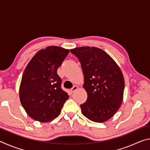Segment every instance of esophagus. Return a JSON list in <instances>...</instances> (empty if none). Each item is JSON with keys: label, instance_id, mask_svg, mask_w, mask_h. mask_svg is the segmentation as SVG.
Listing matches in <instances>:
<instances>
[{"label": "esophagus", "instance_id": "esophagus-1", "mask_svg": "<svg viewBox=\"0 0 150 150\" xmlns=\"http://www.w3.org/2000/svg\"><path fill=\"white\" fill-rule=\"evenodd\" d=\"M77 88H78V87H77V86H73V87L71 88L70 91H71V93H73V92H74V91H75L76 90H77Z\"/></svg>", "mask_w": 150, "mask_h": 150}]
</instances>
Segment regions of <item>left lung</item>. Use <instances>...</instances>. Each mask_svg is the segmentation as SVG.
<instances>
[{"label": "left lung", "mask_w": 150, "mask_h": 150, "mask_svg": "<svg viewBox=\"0 0 150 150\" xmlns=\"http://www.w3.org/2000/svg\"><path fill=\"white\" fill-rule=\"evenodd\" d=\"M81 63L87 99L81 105L83 115L104 122L115 115L122 103L124 79L120 68L105 51L96 47L70 50Z\"/></svg>", "instance_id": "8db88e82"}]
</instances>
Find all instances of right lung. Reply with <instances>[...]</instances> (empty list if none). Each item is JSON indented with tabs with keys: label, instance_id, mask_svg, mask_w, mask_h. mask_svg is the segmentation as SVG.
Wrapping results in <instances>:
<instances>
[{
	"label": "right lung",
	"instance_id": "obj_1",
	"mask_svg": "<svg viewBox=\"0 0 150 150\" xmlns=\"http://www.w3.org/2000/svg\"><path fill=\"white\" fill-rule=\"evenodd\" d=\"M69 52L48 46L35 54L25 69L19 88L20 100L30 117L40 122L52 121L60 115L69 98L61 87L57 71Z\"/></svg>",
	"mask_w": 150,
	"mask_h": 150
}]
</instances>
